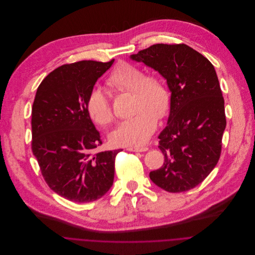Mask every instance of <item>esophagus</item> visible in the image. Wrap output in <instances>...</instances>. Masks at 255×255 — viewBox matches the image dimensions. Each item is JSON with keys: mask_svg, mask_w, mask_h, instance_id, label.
Masks as SVG:
<instances>
[{"mask_svg": "<svg viewBox=\"0 0 255 255\" xmlns=\"http://www.w3.org/2000/svg\"><path fill=\"white\" fill-rule=\"evenodd\" d=\"M127 149L128 150H129V151H145V150H147V147L146 146H128V147H127Z\"/></svg>", "mask_w": 255, "mask_h": 255, "instance_id": "34e87169", "label": "esophagus"}]
</instances>
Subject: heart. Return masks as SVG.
Returning <instances> with one entry per match:
<instances>
[{
	"label": "heart",
	"instance_id": "heart-1",
	"mask_svg": "<svg viewBox=\"0 0 255 255\" xmlns=\"http://www.w3.org/2000/svg\"><path fill=\"white\" fill-rule=\"evenodd\" d=\"M107 83L116 90L132 92L135 113L111 132V142L124 146L144 143L156 129L158 119H165L170 113L172 95L166 81L158 74H145L140 67L121 61L109 74ZM86 108L91 120L99 126H109L114 120L109 95L101 88L90 90Z\"/></svg>",
	"mask_w": 255,
	"mask_h": 255
}]
</instances>
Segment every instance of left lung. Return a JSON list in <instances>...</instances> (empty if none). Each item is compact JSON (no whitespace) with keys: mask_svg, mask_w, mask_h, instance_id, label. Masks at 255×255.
Here are the masks:
<instances>
[{"mask_svg":"<svg viewBox=\"0 0 255 255\" xmlns=\"http://www.w3.org/2000/svg\"><path fill=\"white\" fill-rule=\"evenodd\" d=\"M130 58L159 71L172 92L168 126L159 135L164 164L149 178L167 192L193 189L217 165L226 128L214 66L186 44H154Z\"/></svg>","mask_w":255,"mask_h":255,"instance_id":"left-lung-1","label":"left lung"}]
</instances>
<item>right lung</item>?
Listing matches in <instances>:
<instances>
[{
  "mask_svg": "<svg viewBox=\"0 0 255 255\" xmlns=\"http://www.w3.org/2000/svg\"><path fill=\"white\" fill-rule=\"evenodd\" d=\"M114 61L64 64L43 79L35 95L33 155L50 189L73 202L95 201L114 183L121 149L95 151L103 140L86 108L90 90Z\"/></svg>",
  "mask_w": 255,
  "mask_h": 255,
  "instance_id": "1",
  "label": "right lung"
}]
</instances>
